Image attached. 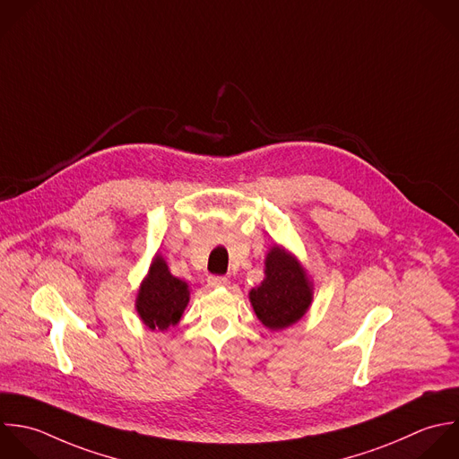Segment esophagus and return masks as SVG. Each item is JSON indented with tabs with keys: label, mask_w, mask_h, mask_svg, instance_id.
<instances>
[{
	"label": "esophagus",
	"mask_w": 459,
	"mask_h": 459,
	"mask_svg": "<svg viewBox=\"0 0 459 459\" xmlns=\"http://www.w3.org/2000/svg\"><path fill=\"white\" fill-rule=\"evenodd\" d=\"M207 284L211 288H225L229 284V279L227 277H220V275H209Z\"/></svg>",
	"instance_id": "obj_1"
}]
</instances>
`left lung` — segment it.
<instances>
[{
  "instance_id": "1",
  "label": "left lung",
  "mask_w": 459,
  "mask_h": 459,
  "mask_svg": "<svg viewBox=\"0 0 459 459\" xmlns=\"http://www.w3.org/2000/svg\"><path fill=\"white\" fill-rule=\"evenodd\" d=\"M313 290V281L299 257L282 245H273L264 257V279L248 291V300L266 329L282 331L309 311Z\"/></svg>"
}]
</instances>
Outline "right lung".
Listing matches in <instances>:
<instances>
[{
  "label": "right lung",
  "instance_id": "obj_1",
  "mask_svg": "<svg viewBox=\"0 0 459 459\" xmlns=\"http://www.w3.org/2000/svg\"><path fill=\"white\" fill-rule=\"evenodd\" d=\"M187 304V282L171 275L166 259L155 254L135 297L139 320L150 331H168L180 322Z\"/></svg>",
  "mask_w": 459,
  "mask_h": 459
}]
</instances>
